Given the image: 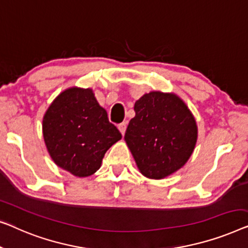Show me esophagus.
<instances>
[{
	"label": "esophagus",
	"instance_id": "1",
	"mask_svg": "<svg viewBox=\"0 0 248 248\" xmlns=\"http://www.w3.org/2000/svg\"><path fill=\"white\" fill-rule=\"evenodd\" d=\"M118 128H119V130H120V132L123 135H124V132H125V129H127V123H121V124H119V125H118Z\"/></svg>",
	"mask_w": 248,
	"mask_h": 248
}]
</instances>
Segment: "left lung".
Listing matches in <instances>:
<instances>
[{
    "label": "left lung",
    "mask_w": 248,
    "mask_h": 248,
    "mask_svg": "<svg viewBox=\"0 0 248 248\" xmlns=\"http://www.w3.org/2000/svg\"><path fill=\"white\" fill-rule=\"evenodd\" d=\"M134 109L124 140L142 175L159 180L180 170L198 138L186 104L175 94L151 92L136 101Z\"/></svg>",
    "instance_id": "left-lung-1"
}]
</instances>
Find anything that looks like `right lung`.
<instances>
[{
	"instance_id": "obj_1",
	"label": "right lung",
	"mask_w": 248,
	"mask_h": 248,
	"mask_svg": "<svg viewBox=\"0 0 248 248\" xmlns=\"http://www.w3.org/2000/svg\"><path fill=\"white\" fill-rule=\"evenodd\" d=\"M43 132L54 162L78 177L95 173L108 149L121 139L91 89L59 94L45 114Z\"/></svg>"
}]
</instances>
